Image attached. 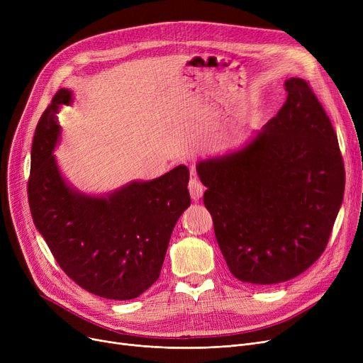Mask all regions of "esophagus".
I'll list each match as a JSON object with an SVG mask.
<instances>
[{"instance_id": "1", "label": "esophagus", "mask_w": 363, "mask_h": 363, "mask_svg": "<svg viewBox=\"0 0 363 363\" xmlns=\"http://www.w3.org/2000/svg\"><path fill=\"white\" fill-rule=\"evenodd\" d=\"M188 189H189V194H191L193 201H199V200L201 199V196H203V191H204L203 185H201L197 179H191V181H189Z\"/></svg>"}]
</instances>
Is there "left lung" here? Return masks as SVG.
I'll list each match as a JSON object with an SVG mask.
<instances>
[{
	"label": "left lung",
	"mask_w": 363,
	"mask_h": 363,
	"mask_svg": "<svg viewBox=\"0 0 363 363\" xmlns=\"http://www.w3.org/2000/svg\"><path fill=\"white\" fill-rule=\"evenodd\" d=\"M238 150L200 160L204 206L231 274L256 285L296 278L318 260L345 196V164L330 118L306 81Z\"/></svg>",
	"instance_id": "8db88e82"
}]
</instances>
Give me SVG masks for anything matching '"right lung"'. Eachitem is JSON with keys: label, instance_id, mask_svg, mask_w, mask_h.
Here are the masks:
<instances>
[{"label": "right lung", "instance_id": "1", "mask_svg": "<svg viewBox=\"0 0 363 363\" xmlns=\"http://www.w3.org/2000/svg\"><path fill=\"white\" fill-rule=\"evenodd\" d=\"M72 103V91L60 89L36 125L28 184L32 219L79 287L110 300L135 298L159 279L172 231L191 204L189 170L179 164L106 194L81 191L54 156L62 138L54 114Z\"/></svg>", "mask_w": 363, "mask_h": 363}]
</instances>
